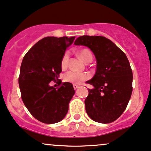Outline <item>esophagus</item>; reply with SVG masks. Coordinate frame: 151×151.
Wrapping results in <instances>:
<instances>
[{"label": "esophagus", "instance_id": "1", "mask_svg": "<svg viewBox=\"0 0 151 151\" xmlns=\"http://www.w3.org/2000/svg\"><path fill=\"white\" fill-rule=\"evenodd\" d=\"M73 88L76 90V89H77L78 87H79V85H76V84H73Z\"/></svg>", "mask_w": 151, "mask_h": 151}]
</instances>
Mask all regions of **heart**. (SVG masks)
<instances>
[{
    "mask_svg": "<svg viewBox=\"0 0 151 151\" xmlns=\"http://www.w3.org/2000/svg\"><path fill=\"white\" fill-rule=\"evenodd\" d=\"M78 55L82 60L85 63L91 62L92 61V54L90 50L82 49L79 51ZM68 58H69V55L68 52H66L62 57L61 61V66L62 68H66L68 66ZM88 78L89 75L86 73L78 72L75 70H69V71L66 72L64 76L65 81L72 83H79L82 81H86Z\"/></svg>",
    "mask_w": 151,
    "mask_h": 151,
    "instance_id": "obj_1",
    "label": "heart"
}]
</instances>
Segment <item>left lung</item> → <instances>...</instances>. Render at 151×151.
<instances>
[{"label": "left lung", "mask_w": 151, "mask_h": 151, "mask_svg": "<svg viewBox=\"0 0 151 151\" xmlns=\"http://www.w3.org/2000/svg\"><path fill=\"white\" fill-rule=\"evenodd\" d=\"M74 44L87 46L96 59L95 75L86 82L94 86L85 100L87 115L100 123L112 122L126 109L132 93V70L127 56L104 36H81Z\"/></svg>", "instance_id": "1"}]
</instances>
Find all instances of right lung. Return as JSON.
Here are the masks:
<instances>
[{"label": "right lung", "mask_w": 151, "mask_h": 151, "mask_svg": "<svg viewBox=\"0 0 151 151\" xmlns=\"http://www.w3.org/2000/svg\"><path fill=\"white\" fill-rule=\"evenodd\" d=\"M74 39L45 37L36 42L22 60L19 76L22 99L31 114L43 123L63 120L75 94L73 85L68 82H61L58 87L50 86V82L59 80L61 59Z\"/></svg>", "instance_id": "add662e5"}]
</instances>
